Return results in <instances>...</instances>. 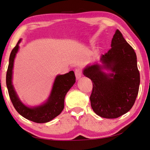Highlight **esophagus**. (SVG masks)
Here are the masks:
<instances>
[{
  "label": "esophagus",
  "instance_id": "esophagus-1",
  "mask_svg": "<svg viewBox=\"0 0 150 150\" xmlns=\"http://www.w3.org/2000/svg\"><path fill=\"white\" fill-rule=\"evenodd\" d=\"M75 74L76 79L78 80L81 77V75H82V72H81L80 69H76L75 71Z\"/></svg>",
  "mask_w": 150,
  "mask_h": 150
}]
</instances>
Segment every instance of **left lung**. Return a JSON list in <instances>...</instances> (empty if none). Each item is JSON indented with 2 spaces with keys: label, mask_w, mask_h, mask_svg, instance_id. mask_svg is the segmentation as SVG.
<instances>
[{
  "label": "left lung",
  "mask_w": 150,
  "mask_h": 150,
  "mask_svg": "<svg viewBox=\"0 0 150 150\" xmlns=\"http://www.w3.org/2000/svg\"><path fill=\"white\" fill-rule=\"evenodd\" d=\"M111 47L99 62L87 65L83 71L93 84L90 97L92 110L106 119L117 118L132 108L140 81L137 54L118 29Z\"/></svg>",
  "instance_id": "1"
}]
</instances>
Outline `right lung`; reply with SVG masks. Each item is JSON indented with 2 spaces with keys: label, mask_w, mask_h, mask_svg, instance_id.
Segmentation results:
<instances>
[{
  "label": "right lung",
  "mask_w": 150,
  "mask_h": 150,
  "mask_svg": "<svg viewBox=\"0 0 150 150\" xmlns=\"http://www.w3.org/2000/svg\"><path fill=\"white\" fill-rule=\"evenodd\" d=\"M21 39L13 48L10 55L9 64L6 73V86L9 96L16 110L23 117L37 123H45L52 120L64 110V99L67 92L75 83V76L73 71L64 75H58L52 88L50 96L42 104L28 107L21 101L12 84L13 62L19 50Z\"/></svg>",
  "instance_id": "1"
}]
</instances>
